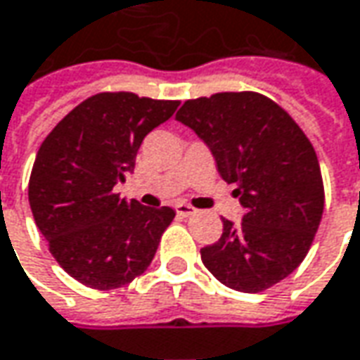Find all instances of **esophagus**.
<instances>
[{"label":"esophagus","mask_w":360,"mask_h":360,"mask_svg":"<svg viewBox=\"0 0 360 360\" xmlns=\"http://www.w3.org/2000/svg\"><path fill=\"white\" fill-rule=\"evenodd\" d=\"M175 211H177V214L179 217H191V214H195V207H191V205H187V202H177L175 205Z\"/></svg>","instance_id":"esophagus-1"}]
</instances>
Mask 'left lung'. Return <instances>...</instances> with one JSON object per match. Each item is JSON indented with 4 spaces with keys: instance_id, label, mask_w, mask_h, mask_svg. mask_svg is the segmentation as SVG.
<instances>
[{
    "instance_id": "left-lung-1",
    "label": "left lung",
    "mask_w": 360,
    "mask_h": 360,
    "mask_svg": "<svg viewBox=\"0 0 360 360\" xmlns=\"http://www.w3.org/2000/svg\"><path fill=\"white\" fill-rule=\"evenodd\" d=\"M175 118L199 136L244 207L240 226L222 219L219 240L200 248L205 268L226 288L258 293L303 262L323 217L315 149L293 118L258 92L187 100Z\"/></svg>"
}]
</instances>
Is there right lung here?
<instances>
[{
    "mask_svg": "<svg viewBox=\"0 0 360 360\" xmlns=\"http://www.w3.org/2000/svg\"><path fill=\"white\" fill-rule=\"evenodd\" d=\"M177 100L100 92L58 122L37 151L29 205L58 266L92 290L126 285L148 270L171 207L120 199L143 138L167 122Z\"/></svg>",
    "mask_w": 360,
    "mask_h": 360,
    "instance_id": "add662e5",
    "label": "right lung"
}]
</instances>
